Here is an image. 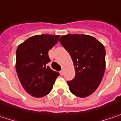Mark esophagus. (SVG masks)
Returning <instances> with one entry per match:
<instances>
[{
	"label": "esophagus",
	"mask_w": 121,
	"mask_h": 121,
	"mask_svg": "<svg viewBox=\"0 0 121 121\" xmlns=\"http://www.w3.org/2000/svg\"><path fill=\"white\" fill-rule=\"evenodd\" d=\"M64 69H62L60 71V73L61 75H63V74H64Z\"/></svg>",
	"instance_id": "esophagus-1"
}]
</instances>
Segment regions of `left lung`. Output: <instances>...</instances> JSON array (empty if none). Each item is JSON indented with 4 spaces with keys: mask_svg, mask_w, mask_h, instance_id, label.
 Here are the masks:
<instances>
[{
    "mask_svg": "<svg viewBox=\"0 0 121 121\" xmlns=\"http://www.w3.org/2000/svg\"><path fill=\"white\" fill-rule=\"evenodd\" d=\"M60 42L70 54L76 71L74 78L67 81L70 91L81 98L90 95L104 74V46L95 38L83 34L64 35L60 37Z\"/></svg>",
    "mask_w": 121,
    "mask_h": 121,
    "instance_id": "left-lung-1",
    "label": "left lung"
}]
</instances>
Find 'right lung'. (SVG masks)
<instances>
[{
	"label": "right lung",
	"instance_id": "obj_1",
	"mask_svg": "<svg viewBox=\"0 0 121 121\" xmlns=\"http://www.w3.org/2000/svg\"><path fill=\"white\" fill-rule=\"evenodd\" d=\"M60 35H36L30 37L17 47L16 71L25 91L34 97H43L52 89L58 72L52 71L48 51L59 40Z\"/></svg>",
	"mask_w": 121,
	"mask_h": 121
}]
</instances>
